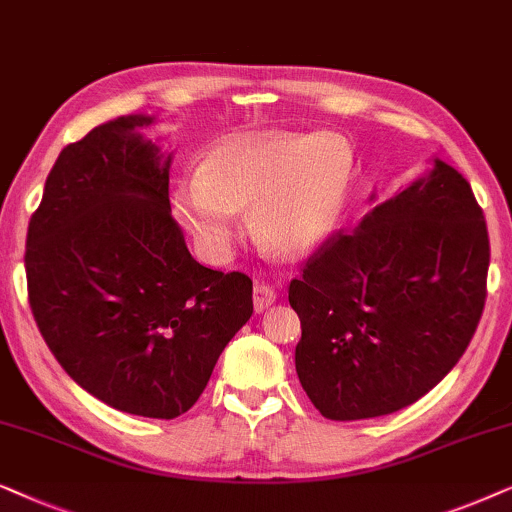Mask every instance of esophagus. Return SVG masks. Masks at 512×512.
Returning <instances> with one entry per match:
<instances>
[{
    "mask_svg": "<svg viewBox=\"0 0 512 512\" xmlns=\"http://www.w3.org/2000/svg\"><path fill=\"white\" fill-rule=\"evenodd\" d=\"M252 302H255V311L257 313L267 311L269 306L276 302L274 288H269V285H255V290H252Z\"/></svg>",
    "mask_w": 512,
    "mask_h": 512,
    "instance_id": "obj_1",
    "label": "esophagus"
}]
</instances>
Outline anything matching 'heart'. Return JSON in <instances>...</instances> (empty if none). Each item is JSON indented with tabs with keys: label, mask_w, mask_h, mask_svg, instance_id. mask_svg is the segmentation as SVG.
<instances>
[{
	"label": "heart",
	"mask_w": 512,
	"mask_h": 512,
	"mask_svg": "<svg viewBox=\"0 0 512 512\" xmlns=\"http://www.w3.org/2000/svg\"><path fill=\"white\" fill-rule=\"evenodd\" d=\"M356 156L337 133L236 135L203 156L199 175L182 177L173 213L208 252L236 234V210L250 209L252 236L267 250L306 255L342 220Z\"/></svg>",
	"instance_id": "obj_1"
}]
</instances>
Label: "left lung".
Masks as SVG:
<instances>
[{
	"mask_svg": "<svg viewBox=\"0 0 512 512\" xmlns=\"http://www.w3.org/2000/svg\"><path fill=\"white\" fill-rule=\"evenodd\" d=\"M489 236L459 170L424 177L330 236L292 278L302 320L295 367L332 421L417 403L459 363L487 299Z\"/></svg>",
	"mask_w": 512,
	"mask_h": 512,
	"instance_id": "8db88e82",
	"label": "left lung"
}]
</instances>
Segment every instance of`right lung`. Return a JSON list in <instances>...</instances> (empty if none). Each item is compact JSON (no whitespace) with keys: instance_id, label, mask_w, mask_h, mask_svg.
Segmentation results:
<instances>
[{"instance_id":"obj_1","label":"right lung","mask_w":512,"mask_h":512,"mask_svg":"<svg viewBox=\"0 0 512 512\" xmlns=\"http://www.w3.org/2000/svg\"><path fill=\"white\" fill-rule=\"evenodd\" d=\"M128 114L67 145L25 243L27 297L46 346L102 403L175 419L252 316V281L189 255L170 215L173 156Z\"/></svg>"}]
</instances>
